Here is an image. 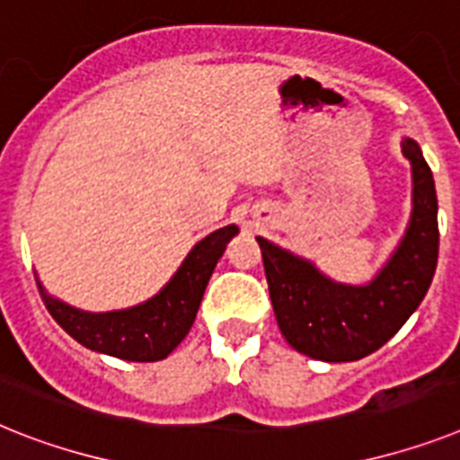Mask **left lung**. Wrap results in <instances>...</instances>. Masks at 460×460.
Wrapping results in <instances>:
<instances>
[{"label":"left lung","mask_w":460,"mask_h":460,"mask_svg":"<svg viewBox=\"0 0 460 460\" xmlns=\"http://www.w3.org/2000/svg\"><path fill=\"white\" fill-rule=\"evenodd\" d=\"M413 166V214L400 249L369 287L329 282L313 265L256 237L279 332L291 348L324 362H355L388 343L420 305L438 268V192L430 166L404 140Z\"/></svg>","instance_id":"8db88e82"}]
</instances>
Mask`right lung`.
<instances>
[{
	"label": "right lung",
	"mask_w": 460,
	"mask_h": 460,
	"mask_svg": "<svg viewBox=\"0 0 460 460\" xmlns=\"http://www.w3.org/2000/svg\"><path fill=\"white\" fill-rule=\"evenodd\" d=\"M237 227L226 226L204 237L188 253L181 270L164 289L143 305L119 313L91 314L56 301L40 287V296L51 317L72 339L91 350L128 362H157L173 352L195 322L208 277Z\"/></svg>",
	"instance_id": "right-lung-1"
}]
</instances>
